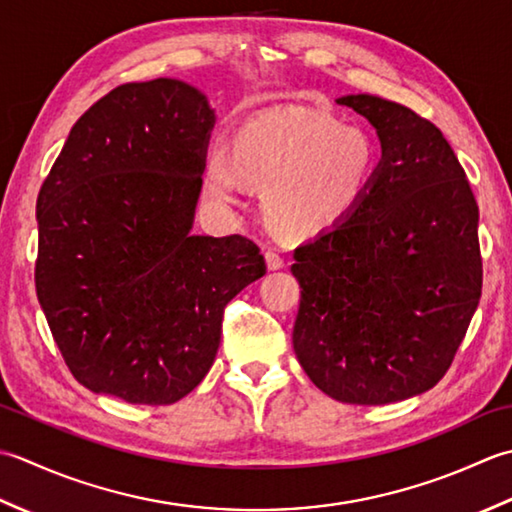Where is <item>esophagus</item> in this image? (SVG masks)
Instances as JSON below:
<instances>
[{"mask_svg": "<svg viewBox=\"0 0 512 512\" xmlns=\"http://www.w3.org/2000/svg\"><path fill=\"white\" fill-rule=\"evenodd\" d=\"M265 260H267V267H269L271 271L285 267V258L280 256V254L276 252V249H267V252H265Z\"/></svg>", "mask_w": 512, "mask_h": 512, "instance_id": "esophagus-1", "label": "esophagus"}]
</instances>
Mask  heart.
I'll return each instance as SVG.
<instances>
[{
  "instance_id": "heart-1",
  "label": "heart",
  "mask_w": 512,
  "mask_h": 512,
  "mask_svg": "<svg viewBox=\"0 0 512 512\" xmlns=\"http://www.w3.org/2000/svg\"><path fill=\"white\" fill-rule=\"evenodd\" d=\"M375 172L378 150L367 132L329 112L296 108L249 123L238 132L232 156L214 152L205 165V192L232 205L243 181L263 187L271 221L309 234L356 210Z\"/></svg>"
}]
</instances>
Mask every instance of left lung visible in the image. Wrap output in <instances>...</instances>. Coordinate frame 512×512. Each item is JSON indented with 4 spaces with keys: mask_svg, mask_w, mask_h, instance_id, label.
I'll list each match as a JSON object with an SVG mask.
<instances>
[{
    "mask_svg": "<svg viewBox=\"0 0 512 512\" xmlns=\"http://www.w3.org/2000/svg\"><path fill=\"white\" fill-rule=\"evenodd\" d=\"M378 132L362 203L296 247L294 351L309 380L347 404H389L444 378L482 296L477 203L451 145L411 108L336 99Z\"/></svg>",
    "mask_w": 512,
    "mask_h": 512,
    "instance_id": "1",
    "label": "left lung"
}]
</instances>
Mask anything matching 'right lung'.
Instances as JSON below:
<instances>
[{"label":"right lung","mask_w":512,"mask_h":512,"mask_svg":"<svg viewBox=\"0 0 512 512\" xmlns=\"http://www.w3.org/2000/svg\"><path fill=\"white\" fill-rule=\"evenodd\" d=\"M214 110L179 79L123 83L72 125L37 196L35 287L70 373L130 404H174L265 276L245 236H196Z\"/></svg>","instance_id":"right-lung-1"}]
</instances>
